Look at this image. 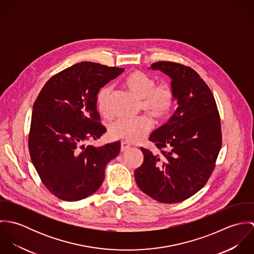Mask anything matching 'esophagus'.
<instances>
[{"mask_svg":"<svg viewBox=\"0 0 254 254\" xmlns=\"http://www.w3.org/2000/svg\"><path fill=\"white\" fill-rule=\"evenodd\" d=\"M129 147H130V145H129L128 143H126V142H121V145H120V150H121V152L126 151Z\"/></svg>","mask_w":254,"mask_h":254,"instance_id":"34e87169","label":"esophagus"}]
</instances>
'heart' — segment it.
<instances>
[{
    "instance_id": "heart-1",
    "label": "heart",
    "mask_w": 254,
    "mask_h": 254,
    "mask_svg": "<svg viewBox=\"0 0 254 254\" xmlns=\"http://www.w3.org/2000/svg\"><path fill=\"white\" fill-rule=\"evenodd\" d=\"M124 86L138 99L141 100L142 109L156 121H163L169 117L175 106V93L168 84L156 85L153 77L142 72L130 73L124 80ZM112 89L105 86L97 97L100 112L110 114V98ZM152 128V121L145 116L137 119H119L113 122L109 128V134L113 139L126 143H139Z\"/></svg>"
}]
</instances>
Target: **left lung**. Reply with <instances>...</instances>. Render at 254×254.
<instances>
[{
  "instance_id": "left-lung-1",
  "label": "left lung",
  "mask_w": 254,
  "mask_h": 254,
  "mask_svg": "<svg viewBox=\"0 0 254 254\" xmlns=\"http://www.w3.org/2000/svg\"><path fill=\"white\" fill-rule=\"evenodd\" d=\"M149 69L170 77L178 108L149 136L161 154L141 147L144 162L135 180L151 198L176 203L197 192L210 177L222 145L220 116L209 87L190 67L158 62Z\"/></svg>"
}]
</instances>
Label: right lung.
Returning <instances> with one entry per match:
<instances>
[{"label":"right lung","instance_id":"add662e5","mask_svg":"<svg viewBox=\"0 0 254 254\" xmlns=\"http://www.w3.org/2000/svg\"><path fill=\"white\" fill-rule=\"evenodd\" d=\"M123 71L91 62L76 64L49 79L37 97L29 152L43 184L63 200L77 201L97 191L106 165L119 153L120 142L103 146L85 142L106 133L97 97Z\"/></svg>","mask_w":254,"mask_h":254}]
</instances>
